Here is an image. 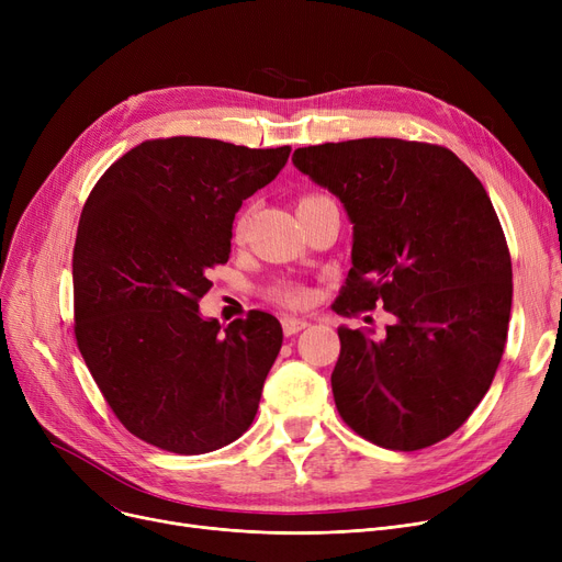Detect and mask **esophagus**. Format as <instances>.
Returning <instances> with one entry per match:
<instances>
[{"label": "esophagus", "instance_id": "esophagus-1", "mask_svg": "<svg viewBox=\"0 0 562 562\" xmlns=\"http://www.w3.org/2000/svg\"><path fill=\"white\" fill-rule=\"evenodd\" d=\"M307 326H310V323H307L305 318H296V316H284V318H282V330H284L286 337L305 330Z\"/></svg>", "mask_w": 562, "mask_h": 562}]
</instances>
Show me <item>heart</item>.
<instances>
[{"mask_svg":"<svg viewBox=\"0 0 562 562\" xmlns=\"http://www.w3.org/2000/svg\"><path fill=\"white\" fill-rule=\"evenodd\" d=\"M276 296H278L284 305H293V307H299V305H305V303H307V291H305L303 286H280V289L276 291Z\"/></svg>","mask_w":562,"mask_h":562,"instance_id":"1","label":"heart"}]
</instances>
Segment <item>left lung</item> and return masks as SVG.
<instances>
[{"label":"left lung","mask_w":562,"mask_h":562,"mask_svg":"<svg viewBox=\"0 0 562 562\" xmlns=\"http://www.w3.org/2000/svg\"><path fill=\"white\" fill-rule=\"evenodd\" d=\"M291 161L352 223L335 312L394 314L380 339L337 328L339 415L378 447L426 449L467 422L504 356L513 266L492 200L451 150L417 140L323 143Z\"/></svg>","instance_id":"1"}]
</instances>
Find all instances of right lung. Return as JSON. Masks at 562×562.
<instances>
[{
    "instance_id": "add662e5",
    "label": "right lung",
    "mask_w": 562,
    "mask_h": 562,
    "mask_svg": "<svg viewBox=\"0 0 562 562\" xmlns=\"http://www.w3.org/2000/svg\"><path fill=\"white\" fill-rule=\"evenodd\" d=\"M291 147L216 138L145 140L117 159L79 218L75 335L115 417L153 447L210 453L252 424L280 346L273 314L223 328L202 318L206 271L225 263L246 198L271 184Z\"/></svg>"
}]
</instances>
